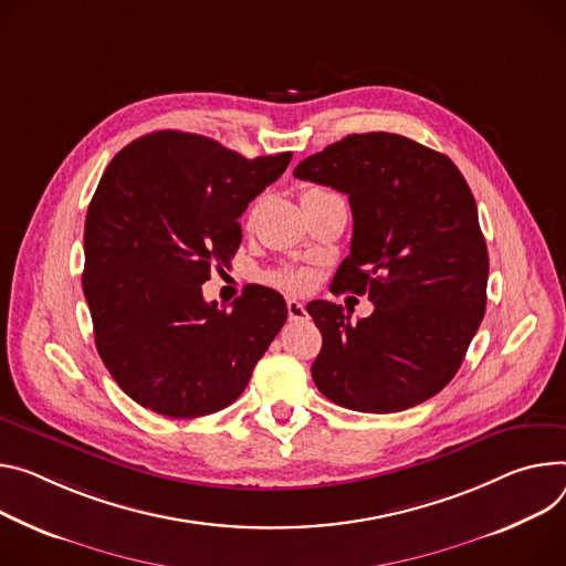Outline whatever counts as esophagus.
Returning a JSON list of instances; mask_svg holds the SVG:
<instances>
[{
    "mask_svg": "<svg viewBox=\"0 0 566 566\" xmlns=\"http://www.w3.org/2000/svg\"><path fill=\"white\" fill-rule=\"evenodd\" d=\"M286 310H289V318L295 321V323L310 318V314H306V310H304V304L297 302L295 297H289V300H286Z\"/></svg>",
    "mask_w": 566,
    "mask_h": 566,
    "instance_id": "esophagus-1",
    "label": "esophagus"
}]
</instances>
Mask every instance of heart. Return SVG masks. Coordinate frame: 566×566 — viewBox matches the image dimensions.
Returning <instances> with one entry per match:
<instances>
[{"instance_id": "obj_1", "label": "heart", "mask_w": 566, "mask_h": 566, "mask_svg": "<svg viewBox=\"0 0 566 566\" xmlns=\"http://www.w3.org/2000/svg\"><path fill=\"white\" fill-rule=\"evenodd\" d=\"M325 189H318V187H306L302 191V198L306 196H314V193H323ZM275 282L282 284L284 289H302L306 284V275L302 271H293V269H284L275 275Z\"/></svg>"}]
</instances>
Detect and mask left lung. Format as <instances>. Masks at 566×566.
<instances>
[{
	"label": "left lung",
	"mask_w": 566,
	"mask_h": 566,
	"mask_svg": "<svg viewBox=\"0 0 566 566\" xmlns=\"http://www.w3.org/2000/svg\"><path fill=\"white\" fill-rule=\"evenodd\" d=\"M293 176L349 196L354 232L332 286L375 304L356 323L340 304H306L323 334L318 390L361 413L431 399L485 316L490 260L470 185L442 153L395 133L347 135Z\"/></svg>",
	"instance_id": "8db88e82"
}]
</instances>
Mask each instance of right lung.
Listing matches in <instances>:
<instances>
[{
	"mask_svg": "<svg viewBox=\"0 0 566 566\" xmlns=\"http://www.w3.org/2000/svg\"><path fill=\"white\" fill-rule=\"evenodd\" d=\"M293 153L243 158L219 142L156 130L108 165L85 217L83 293L101 361L139 406L200 418L230 406L286 323L284 297L252 284L230 310L202 300L230 264L239 217Z\"/></svg>",
	"mask_w": 566,
	"mask_h": 566,
	"instance_id": "1",
	"label": "right lung"
}]
</instances>
